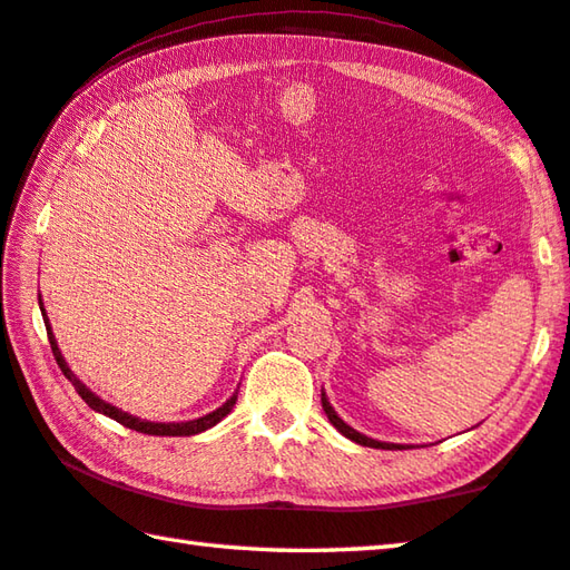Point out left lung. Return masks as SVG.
<instances>
[{
  "label": "left lung",
  "mask_w": 570,
  "mask_h": 570,
  "mask_svg": "<svg viewBox=\"0 0 570 570\" xmlns=\"http://www.w3.org/2000/svg\"><path fill=\"white\" fill-rule=\"evenodd\" d=\"M323 411H325V415H327V421H331L337 431H341L345 438H351V441H355V443H361V445H365V448H383V451H391V448H405V445H393V443H381V441H373V438H365V435H361L357 431H353L351 425L347 423H343L341 417H337V413L333 411V405L327 403V397H325V393H323Z\"/></svg>",
  "instance_id": "8db88e82"
}]
</instances>
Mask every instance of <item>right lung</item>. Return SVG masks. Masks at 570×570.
<instances>
[{"instance_id": "obj_1", "label": "right lung", "mask_w": 570, "mask_h": 570, "mask_svg": "<svg viewBox=\"0 0 570 570\" xmlns=\"http://www.w3.org/2000/svg\"><path fill=\"white\" fill-rule=\"evenodd\" d=\"M39 305H42V303H39ZM45 321H47V315H45ZM45 325H47V337H49V345H52L55 361H57L59 367H62V373H65L67 381L75 385V391L79 393V397H82V401H85L89 407H92V411L102 413V415H107V417H112V421L122 423L125 428H132V431H137V433H147V435H197V433H203V431H207V428H213V425H217L219 421H223V417H225L229 411H233V405H235V401H237V393H235L223 407H217V411H213L209 415L197 417V421H187V423H149V421H139V417L129 415V413H125V411H119V407L109 405V403H105V401H99V397H97L92 391H89V387H87L85 383L77 381L75 373L67 367L62 353H59L57 341H55V335H52V327H49V323H45Z\"/></svg>"}]
</instances>
